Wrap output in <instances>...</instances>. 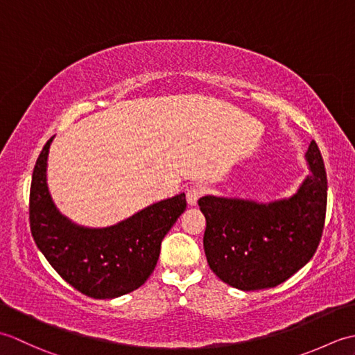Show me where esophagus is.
Here are the masks:
<instances>
[{
  "instance_id": "obj_1",
  "label": "esophagus",
  "mask_w": 355,
  "mask_h": 355,
  "mask_svg": "<svg viewBox=\"0 0 355 355\" xmlns=\"http://www.w3.org/2000/svg\"><path fill=\"white\" fill-rule=\"evenodd\" d=\"M202 193H205V189H202V187L198 186V184L189 187V189H187V192H186L187 205H189V206H197V202H198V200H200V197H201Z\"/></svg>"
}]
</instances>
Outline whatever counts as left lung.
<instances>
[{"instance_id":"1","label":"left lung","mask_w":355,"mask_h":355,"mask_svg":"<svg viewBox=\"0 0 355 355\" xmlns=\"http://www.w3.org/2000/svg\"><path fill=\"white\" fill-rule=\"evenodd\" d=\"M305 158L311 173L290 198L258 202L206 195L198 200L206 216L207 263L223 282L243 291L271 288L313 258L325 224L328 182L314 140Z\"/></svg>"}]
</instances>
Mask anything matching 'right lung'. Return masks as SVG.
I'll use <instances>...</instances> for the list:
<instances>
[{"mask_svg": "<svg viewBox=\"0 0 355 355\" xmlns=\"http://www.w3.org/2000/svg\"><path fill=\"white\" fill-rule=\"evenodd\" d=\"M53 137L37 157L30 186V230L37 248L65 282L94 299L137 290L153 273L162 241L186 210V195L158 201L110 227L92 229L59 212L47 186Z\"/></svg>", "mask_w": 355, "mask_h": 355, "instance_id": "right-lung-1", "label": "right lung"}]
</instances>
